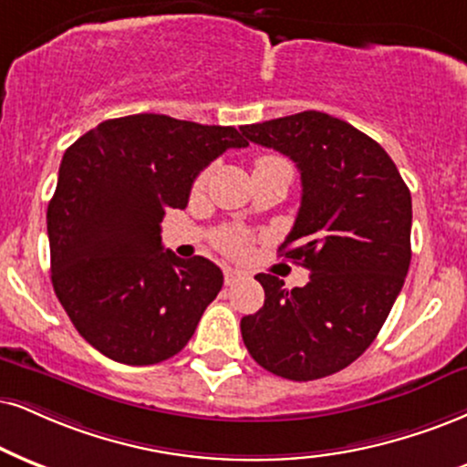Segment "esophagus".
Segmentation results:
<instances>
[{"mask_svg":"<svg viewBox=\"0 0 467 467\" xmlns=\"http://www.w3.org/2000/svg\"><path fill=\"white\" fill-rule=\"evenodd\" d=\"M243 279H244V273H240V270H234V268H224V285H235Z\"/></svg>","mask_w":467,"mask_h":467,"instance_id":"esophagus-1","label":"esophagus"}]
</instances>
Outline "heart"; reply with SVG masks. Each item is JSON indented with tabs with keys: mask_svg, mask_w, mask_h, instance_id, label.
Masks as SVG:
<instances>
[{
	"mask_svg": "<svg viewBox=\"0 0 467 467\" xmlns=\"http://www.w3.org/2000/svg\"><path fill=\"white\" fill-rule=\"evenodd\" d=\"M273 160H281V158H275V155H262V158L255 160V166L273 162ZM203 183H205V172H201L197 182H194V188H201ZM216 244L218 249L227 253V255H243L246 246H249V238H246L244 232H238V229H224V232L216 235Z\"/></svg>",
	"mask_w": 467,
	"mask_h": 467,
	"instance_id": "obj_1",
	"label": "heart"
}]
</instances>
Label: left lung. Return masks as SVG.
Instances as JSON below:
<instances>
[{
  "instance_id": "1",
  "label": "left lung",
  "mask_w": 467,
  "mask_h": 467,
  "mask_svg": "<svg viewBox=\"0 0 467 467\" xmlns=\"http://www.w3.org/2000/svg\"><path fill=\"white\" fill-rule=\"evenodd\" d=\"M240 131L301 171V207L281 249L309 270V284L295 290L257 275L264 307L240 320L244 347L290 381L329 377L370 347L405 284L411 192L379 142L325 112Z\"/></svg>"
}]
</instances>
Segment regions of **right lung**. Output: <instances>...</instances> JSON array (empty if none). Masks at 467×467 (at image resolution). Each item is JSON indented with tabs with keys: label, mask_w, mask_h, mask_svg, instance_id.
Listing matches in <instances>:
<instances>
[{
	"label": "right lung",
	"mask_w": 467,
	"mask_h": 467,
	"mask_svg": "<svg viewBox=\"0 0 467 467\" xmlns=\"http://www.w3.org/2000/svg\"><path fill=\"white\" fill-rule=\"evenodd\" d=\"M249 142L235 128L166 114L103 120L62 155L47 207L51 284L86 342L151 366L186 347L223 273L162 249L160 223L188 205L201 171Z\"/></svg>",
	"instance_id": "add662e5"
}]
</instances>
